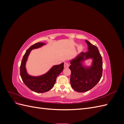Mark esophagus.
Here are the masks:
<instances>
[{
	"instance_id": "34e87169",
	"label": "esophagus",
	"mask_w": 124,
	"mask_h": 124,
	"mask_svg": "<svg viewBox=\"0 0 124 124\" xmlns=\"http://www.w3.org/2000/svg\"><path fill=\"white\" fill-rule=\"evenodd\" d=\"M69 64L68 63H67V62H65V63H64V68H68V67H69Z\"/></svg>"
}]
</instances>
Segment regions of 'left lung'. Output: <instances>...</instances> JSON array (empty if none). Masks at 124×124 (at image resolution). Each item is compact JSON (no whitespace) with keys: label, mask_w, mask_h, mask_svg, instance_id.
Instances as JSON below:
<instances>
[{"label":"left lung","mask_w":124,"mask_h":124,"mask_svg":"<svg viewBox=\"0 0 124 124\" xmlns=\"http://www.w3.org/2000/svg\"><path fill=\"white\" fill-rule=\"evenodd\" d=\"M88 51L81 52L70 61V84L77 92H87L93 88L100 80L102 74V59L97 46L85 40ZM88 59L92 61L90 66L85 65Z\"/></svg>","instance_id":"1"}]
</instances>
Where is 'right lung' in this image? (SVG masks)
Returning <instances> with one entry per match:
<instances>
[{
  "label": "right lung",
  "instance_id": "1",
  "mask_svg": "<svg viewBox=\"0 0 124 124\" xmlns=\"http://www.w3.org/2000/svg\"><path fill=\"white\" fill-rule=\"evenodd\" d=\"M46 44L43 42H39L30 47L24 54L20 66V75L22 81L27 87L36 93H45L51 89L55 83L57 77L63 69L64 63L62 62L59 65L53 66L47 72L41 76H33L28 73L26 64L31 51Z\"/></svg>",
  "mask_w": 124,
  "mask_h": 124
}]
</instances>
